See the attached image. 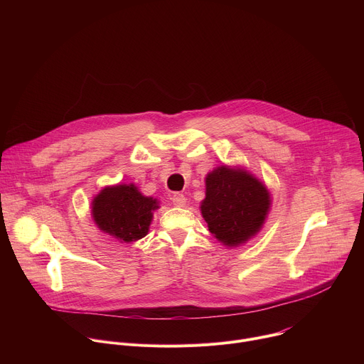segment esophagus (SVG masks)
<instances>
[{
  "label": "esophagus",
  "mask_w": 364,
  "mask_h": 364,
  "mask_svg": "<svg viewBox=\"0 0 364 364\" xmlns=\"http://www.w3.org/2000/svg\"><path fill=\"white\" fill-rule=\"evenodd\" d=\"M171 201H173L174 205L183 207V205L186 204V197H184L183 194H180V193H176V194L171 197Z\"/></svg>",
  "instance_id": "1"
}]
</instances>
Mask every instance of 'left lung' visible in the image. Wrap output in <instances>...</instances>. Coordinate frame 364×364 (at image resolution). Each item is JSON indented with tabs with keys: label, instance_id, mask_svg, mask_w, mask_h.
<instances>
[{
	"label": "left lung",
	"instance_id": "1",
	"mask_svg": "<svg viewBox=\"0 0 364 364\" xmlns=\"http://www.w3.org/2000/svg\"><path fill=\"white\" fill-rule=\"evenodd\" d=\"M269 204V193L261 181L223 166L205 178L201 215L216 239L237 246L259 232Z\"/></svg>",
	"mask_w": 364,
	"mask_h": 364
}]
</instances>
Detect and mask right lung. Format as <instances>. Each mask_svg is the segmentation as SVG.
Listing matches in <instances>:
<instances>
[{
    "label": "right lung",
    "instance_id": "obj_1",
    "mask_svg": "<svg viewBox=\"0 0 364 364\" xmlns=\"http://www.w3.org/2000/svg\"><path fill=\"white\" fill-rule=\"evenodd\" d=\"M155 209L157 200L142 196L134 184L103 188L92 201L95 223L121 242L144 237Z\"/></svg>",
    "mask_w": 364,
    "mask_h": 364
}]
</instances>
